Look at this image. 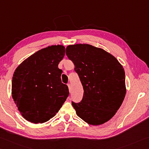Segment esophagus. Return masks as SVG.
I'll return each mask as SVG.
<instances>
[{"mask_svg": "<svg viewBox=\"0 0 149 149\" xmlns=\"http://www.w3.org/2000/svg\"><path fill=\"white\" fill-rule=\"evenodd\" d=\"M67 86H68V88H69V92H70V84H67Z\"/></svg>", "mask_w": 149, "mask_h": 149, "instance_id": "esophagus-1", "label": "esophagus"}]
</instances>
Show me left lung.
Wrapping results in <instances>:
<instances>
[{
    "label": "left lung",
    "mask_w": 149,
    "mask_h": 149,
    "mask_svg": "<svg viewBox=\"0 0 149 149\" xmlns=\"http://www.w3.org/2000/svg\"><path fill=\"white\" fill-rule=\"evenodd\" d=\"M66 54L84 89L82 101H72L77 116L93 126L105 123L116 114L126 95L123 67L113 55L90 44L69 45Z\"/></svg>",
    "instance_id": "left-lung-1"
}]
</instances>
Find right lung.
Returning <instances> with one entry per match:
<instances>
[{
	"mask_svg": "<svg viewBox=\"0 0 149 149\" xmlns=\"http://www.w3.org/2000/svg\"><path fill=\"white\" fill-rule=\"evenodd\" d=\"M65 48L53 45L41 49L24 60L13 74L12 95L23 118L44 123L56 115L69 94L61 82L58 68Z\"/></svg>",
	"mask_w": 149,
	"mask_h": 149,
	"instance_id": "add662e5",
	"label": "right lung"
}]
</instances>
